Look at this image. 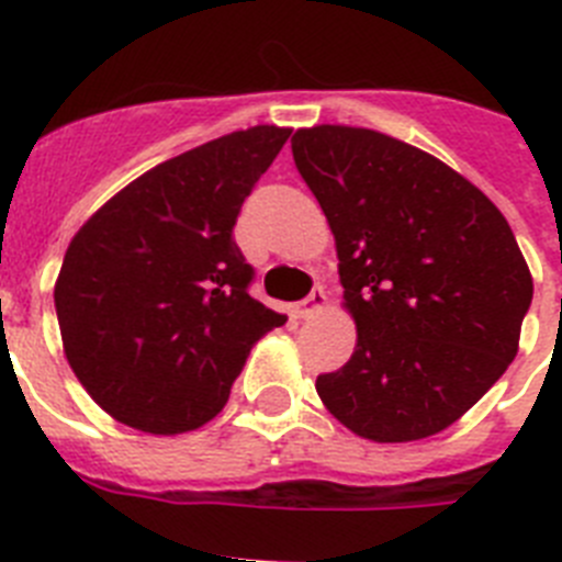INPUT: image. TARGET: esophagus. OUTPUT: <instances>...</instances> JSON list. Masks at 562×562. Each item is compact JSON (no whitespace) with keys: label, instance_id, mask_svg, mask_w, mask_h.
<instances>
[{"label":"esophagus","instance_id":"obj_1","mask_svg":"<svg viewBox=\"0 0 562 562\" xmlns=\"http://www.w3.org/2000/svg\"><path fill=\"white\" fill-rule=\"evenodd\" d=\"M326 304V295H324V286L317 284L315 290L310 292V295L304 297V301H297V304H292V315L295 317H301V321H306V317H312L315 315L317 310H321V306Z\"/></svg>","mask_w":562,"mask_h":562}]
</instances>
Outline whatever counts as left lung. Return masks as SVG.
I'll return each mask as SVG.
<instances>
[{
    "label": "left lung",
    "mask_w": 562,
    "mask_h": 562,
    "mask_svg": "<svg viewBox=\"0 0 562 562\" xmlns=\"http://www.w3.org/2000/svg\"><path fill=\"white\" fill-rule=\"evenodd\" d=\"M292 157L324 207L357 349L315 382L374 441L453 425L518 355L532 276L504 213L461 173L389 134L315 126Z\"/></svg>",
    "instance_id": "left-lung-1"
}]
</instances>
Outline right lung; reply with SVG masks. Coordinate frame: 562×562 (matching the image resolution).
<instances>
[{
  "label": "right lung",
  "mask_w": 562,
  "mask_h": 562,
  "mask_svg": "<svg viewBox=\"0 0 562 562\" xmlns=\"http://www.w3.org/2000/svg\"><path fill=\"white\" fill-rule=\"evenodd\" d=\"M290 128L252 126L160 162L76 233L56 281L64 355L106 414L182 434L225 408L252 342L286 317L250 295L238 211Z\"/></svg>",
  "instance_id": "obj_1"
}]
</instances>
